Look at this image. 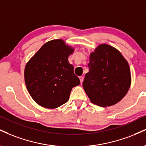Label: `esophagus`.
<instances>
[{"mask_svg":"<svg viewBox=\"0 0 146 146\" xmlns=\"http://www.w3.org/2000/svg\"><path fill=\"white\" fill-rule=\"evenodd\" d=\"M80 83L82 84V82H83V81H84V77L83 76H80Z\"/></svg>","mask_w":146,"mask_h":146,"instance_id":"1","label":"esophagus"}]
</instances>
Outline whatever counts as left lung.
I'll return each mask as SVG.
<instances>
[{
  "mask_svg": "<svg viewBox=\"0 0 146 146\" xmlns=\"http://www.w3.org/2000/svg\"><path fill=\"white\" fill-rule=\"evenodd\" d=\"M88 68L83 88L92 103L105 108L116 104L126 95L131 86V71L118 50L100 45L90 54Z\"/></svg>",
  "mask_w": 146,
  "mask_h": 146,
  "instance_id": "obj_1",
  "label": "left lung"
}]
</instances>
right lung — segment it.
Masks as SVG:
<instances>
[{"instance_id":"1","label":"right lung","mask_w":146,"mask_h":146,"mask_svg":"<svg viewBox=\"0 0 146 146\" xmlns=\"http://www.w3.org/2000/svg\"><path fill=\"white\" fill-rule=\"evenodd\" d=\"M73 49L61 39L47 42L26 64L24 79L33 100L43 108L54 109L69 99L73 87L80 84L68 57Z\"/></svg>"}]
</instances>
